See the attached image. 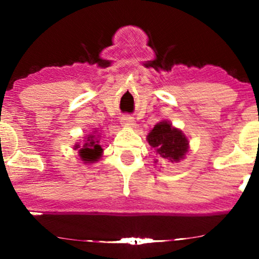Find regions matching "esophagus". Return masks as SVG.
<instances>
[{"mask_svg":"<svg viewBox=\"0 0 259 259\" xmlns=\"http://www.w3.org/2000/svg\"><path fill=\"white\" fill-rule=\"evenodd\" d=\"M120 124H121L122 126L132 127L135 125V120L134 117H132L130 115H122L121 119H120Z\"/></svg>","mask_w":259,"mask_h":259,"instance_id":"1","label":"esophagus"}]
</instances>
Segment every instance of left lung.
<instances>
[{
  "instance_id": "left-lung-1",
  "label": "left lung",
  "mask_w": 259,
  "mask_h": 259,
  "mask_svg": "<svg viewBox=\"0 0 259 259\" xmlns=\"http://www.w3.org/2000/svg\"><path fill=\"white\" fill-rule=\"evenodd\" d=\"M148 143L158 158L168 159L171 163L184 158L188 151V139L182 132L168 121H161L149 133Z\"/></svg>"
}]
</instances>
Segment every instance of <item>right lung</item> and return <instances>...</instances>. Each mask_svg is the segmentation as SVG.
I'll return each mask as SVG.
<instances>
[{"instance_id": "add662e5", "label": "right lung", "mask_w": 259, "mask_h": 259, "mask_svg": "<svg viewBox=\"0 0 259 259\" xmlns=\"http://www.w3.org/2000/svg\"><path fill=\"white\" fill-rule=\"evenodd\" d=\"M80 148L79 145H76L77 149ZM101 146L99 145V140L95 139V135H90L88 137V140H86L85 144L82 145V148L79 150L80 158L82 159L86 163H93V161H96L101 156Z\"/></svg>"}]
</instances>
